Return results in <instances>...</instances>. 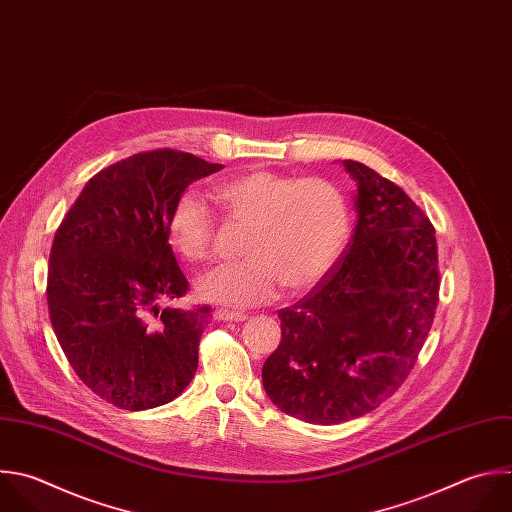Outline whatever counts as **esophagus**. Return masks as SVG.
<instances>
[{
    "label": "esophagus",
    "mask_w": 512,
    "mask_h": 512,
    "mask_svg": "<svg viewBox=\"0 0 512 512\" xmlns=\"http://www.w3.org/2000/svg\"><path fill=\"white\" fill-rule=\"evenodd\" d=\"M214 316L218 320H230V322H244L248 318V314H244V312H234V310H226V308H218L214 312Z\"/></svg>",
    "instance_id": "1"
}]
</instances>
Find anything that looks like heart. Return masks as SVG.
I'll use <instances>...</instances> for the list:
<instances>
[{
  "instance_id": "heart-1",
  "label": "heart",
  "mask_w": 512,
  "mask_h": 512,
  "mask_svg": "<svg viewBox=\"0 0 512 512\" xmlns=\"http://www.w3.org/2000/svg\"><path fill=\"white\" fill-rule=\"evenodd\" d=\"M230 218L250 224L240 262L224 264L198 282L202 298L250 308L272 300L280 286L296 294L314 286L336 262L350 236L344 192L324 178L254 170L214 186ZM168 240L190 262L210 256L216 218L194 192L182 194L168 214Z\"/></svg>"
}]
</instances>
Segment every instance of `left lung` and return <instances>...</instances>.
Returning <instances> with one entry per match:
<instances>
[{
  "label": "left lung",
  "instance_id": "obj_1",
  "mask_svg": "<svg viewBox=\"0 0 512 512\" xmlns=\"http://www.w3.org/2000/svg\"><path fill=\"white\" fill-rule=\"evenodd\" d=\"M356 180L354 234L316 286L278 310L280 346L264 390L310 424L358 418L408 378L438 304V252L428 216L394 182L344 160Z\"/></svg>",
  "mask_w": 512,
  "mask_h": 512
}]
</instances>
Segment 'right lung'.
Masks as SVG:
<instances>
[{
  "label": "right lung",
  "instance_id": "1",
  "mask_svg": "<svg viewBox=\"0 0 512 512\" xmlns=\"http://www.w3.org/2000/svg\"><path fill=\"white\" fill-rule=\"evenodd\" d=\"M222 168L168 148L134 154L84 186L54 236V332L80 380L118 408L162 406L196 374L210 306L160 308L188 292L166 226L184 190Z\"/></svg>",
  "mask_w": 512,
  "mask_h": 512
}]
</instances>
